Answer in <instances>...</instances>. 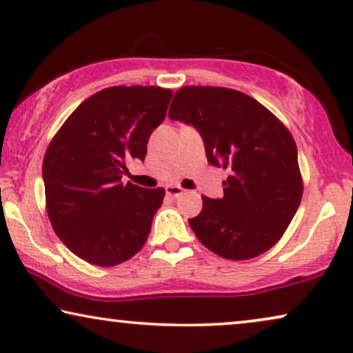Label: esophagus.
<instances>
[{
  "label": "esophagus",
  "instance_id": "34e87169",
  "mask_svg": "<svg viewBox=\"0 0 353 353\" xmlns=\"http://www.w3.org/2000/svg\"><path fill=\"white\" fill-rule=\"evenodd\" d=\"M165 192H167V196H170V197H178V196L183 194V188H180V186H165Z\"/></svg>",
  "mask_w": 353,
  "mask_h": 353
}]
</instances>
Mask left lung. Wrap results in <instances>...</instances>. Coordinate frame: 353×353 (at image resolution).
Segmentation results:
<instances>
[{
	"label": "left lung",
	"instance_id": "1",
	"mask_svg": "<svg viewBox=\"0 0 353 353\" xmlns=\"http://www.w3.org/2000/svg\"><path fill=\"white\" fill-rule=\"evenodd\" d=\"M168 119L199 132L207 162L228 170L223 197L202 196L190 219L197 239L230 260L267 252L281 238L302 199L297 146L288 128L259 101L219 86H185Z\"/></svg>",
	"mask_w": 353,
	"mask_h": 353
}]
</instances>
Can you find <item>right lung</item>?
I'll list each match as a JSON object with an SVG mask.
<instances>
[{
	"mask_svg": "<svg viewBox=\"0 0 353 353\" xmlns=\"http://www.w3.org/2000/svg\"><path fill=\"white\" fill-rule=\"evenodd\" d=\"M172 94L159 86L101 90L70 114L48 146V216L67 249L85 262L114 267L146 243L165 191L123 185L122 176L132 159L144 161Z\"/></svg>",
	"mask_w": 353,
	"mask_h": 353,
	"instance_id": "obj_1",
	"label": "right lung"
}]
</instances>
